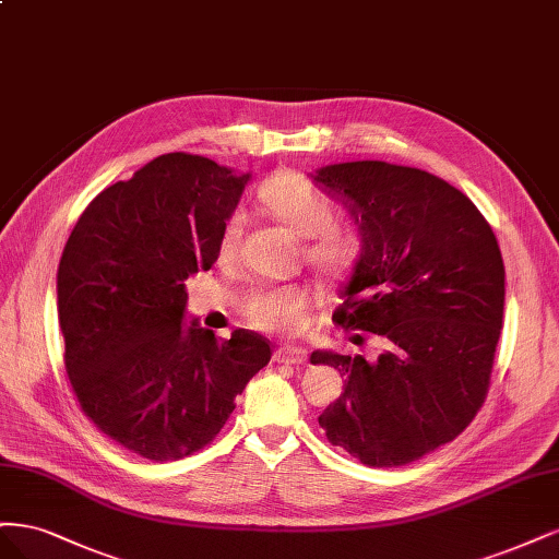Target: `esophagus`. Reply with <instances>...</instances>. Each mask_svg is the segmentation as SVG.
<instances>
[{
	"label": "esophagus",
	"mask_w": 559,
	"mask_h": 559,
	"mask_svg": "<svg viewBox=\"0 0 559 559\" xmlns=\"http://www.w3.org/2000/svg\"><path fill=\"white\" fill-rule=\"evenodd\" d=\"M278 362H285V365H301L306 362V348L301 346H281L274 355Z\"/></svg>",
	"instance_id": "34e87169"
}]
</instances>
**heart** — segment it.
Listing matches in <instances>:
<instances>
[{
	"mask_svg": "<svg viewBox=\"0 0 559 559\" xmlns=\"http://www.w3.org/2000/svg\"><path fill=\"white\" fill-rule=\"evenodd\" d=\"M260 206L297 237H306L304 258L325 276L346 274L357 258L355 234L336 227V211L330 197L316 181L301 171H278L260 186ZM241 225L237 215L225 223L218 241L221 260L237 253ZM311 309V290L306 285L290 283L264 287L250 293L243 301L248 322L258 330L276 334H295L306 328Z\"/></svg>",
	"mask_w": 559,
	"mask_h": 559,
	"instance_id": "heart-1",
	"label": "heart"
}]
</instances>
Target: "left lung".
I'll return each mask as SVG.
<instances>
[{
	"label": "left lung",
	"instance_id": "obj_1",
	"mask_svg": "<svg viewBox=\"0 0 559 559\" xmlns=\"http://www.w3.org/2000/svg\"><path fill=\"white\" fill-rule=\"evenodd\" d=\"M341 197L362 253L334 322L383 346L376 359L313 350L346 378L318 418L328 441L369 466H404L453 441L490 388L503 318V260L469 197L443 178L378 159L313 176Z\"/></svg>",
	"mask_w": 559,
	"mask_h": 559
}]
</instances>
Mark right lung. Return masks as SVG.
<instances>
[{
    "instance_id": "1",
    "label": "right lung",
    "mask_w": 559,
    "mask_h": 559,
    "mask_svg": "<svg viewBox=\"0 0 559 559\" xmlns=\"http://www.w3.org/2000/svg\"><path fill=\"white\" fill-rule=\"evenodd\" d=\"M250 174L167 153L81 213L58 269L64 369L85 416L132 453L181 460L209 445L272 359L269 341L183 328L186 281L218 260Z\"/></svg>"
}]
</instances>
